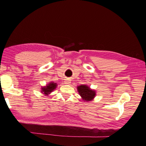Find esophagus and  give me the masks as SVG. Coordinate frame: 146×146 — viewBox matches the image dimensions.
Masks as SVG:
<instances>
[{
  "instance_id": "obj_1",
  "label": "esophagus",
  "mask_w": 146,
  "mask_h": 146,
  "mask_svg": "<svg viewBox=\"0 0 146 146\" xmlns=\"http://www.w3.org/2000/svg\"><path fill=\"white\" fill-rule=\"evenodd\" d=\"M64 83H65V84H68V85H69V84H70V81H69L68 80H67L65 81Z\"/></svg>"
}]
</instances>
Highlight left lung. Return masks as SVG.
<instances>
[{
    "label": "left lung",
    "instance_id": "left-lung-1",
    "mask_svg": "<svg viewBox=\"0 0 146 146\" xmlns=\"http://www.w3.org/2000/svg\"><path fill=\"white\" fill-rule=\"evenodd\" d=\"M78 94L84 102L93 100L96 96V92L86 85H81L77 87Z\"/></svg>",
    "mask_w": 146,
    "mask_h": 146
}]
</instances>
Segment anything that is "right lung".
I'll list each match as a JSON object with an SVG mask.
<instances>
[{
    "label": "right lung",
    "mask_w": 146,
    "mask_h": 146,
    "mask_svg": "<svg viewBox=\"0 0 146 146\" xmlns=\"http://www.w3.org/2000/svg\"><path fill=\"white\" fill-rule=\"evenodd\" d=\"M57 83L54 82L48 83L46 86H42L41 88V92L45 96H48L52 91H54L57 86Z\"/></svg>",
    "instance_id": "add662e5"
}]
</instances>
